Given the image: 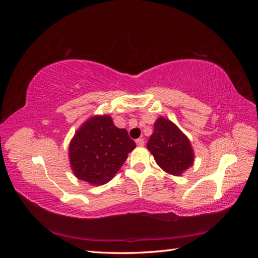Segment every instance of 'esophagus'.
<instances>
[{"label":"esophagus","instance_id":"obj_1","mask_svg":"<svg viewBox=\"0 0 258 258\" xmlns=\"http://www.w3.org/2000/svg\"><path fill=\"white\" fill-rule=\"evenodd\" d=\"M135 142H136V144H138L139 146H143V145H144V143H145L144 139H138V140H136Z\"/></svg>","mask_w":258,"mask_h":258}]
</instances>
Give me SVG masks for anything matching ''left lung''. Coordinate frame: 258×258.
<instances>
[{"label":"left lung","mask_w":258,"mask_h":258,"mask_svg":"<svg viewBox=\"0 0 258 258\" xmlns=\"http://www.w3.org/2000/svg\"><path fill=\"white\" fill-rule=\"evenodd\" d=\"M146 145L158 165L172 175H180L194 162L188 139L166 118L156 120L154 132Z\"/></svg>","instance_id":"obj_1"}]
</instances>
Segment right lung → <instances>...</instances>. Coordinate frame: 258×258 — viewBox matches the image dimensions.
<instances>
[{"label":"right lung","instance_id":"1","mask_svg":"<svg viewBox=\"0 0 258 258\" xmlns=\"http://www.w3.org/2000/svg\"><path fill=\"white\" fill-rule=\"evenodd\" d=\"M136 147L127 131L117 128L111 116H95L76 132L70 145L75 176L90 184H105Z\"/></svg>","mask_w":258,"mask_h":258}]
</instances>
